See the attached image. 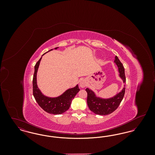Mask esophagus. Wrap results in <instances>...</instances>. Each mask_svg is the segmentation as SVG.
<instances>
[{
	"mask_svg": "<svg viewBox=\"0 0 155 155\" xmlns=\"http://www.w3.org/2000/svg\"><path fill=\"white\" fill-rule=\"evenodd\" d=\"M79 85H80V87L81 88H85V87L87 86V82H86V81H85V80L82 79V80H81L80 82Z\"/></svg>",
	"mask_w": 155,
	"mask_h": 155,
	"instance_id": "34e87169",
	"label": "esophagus"
}]
</instances>
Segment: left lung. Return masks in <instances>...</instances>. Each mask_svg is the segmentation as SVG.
Segmentation results:
<instances>
[{
    "instance_id": "8db88e82",
    "label": "left lung",
    "mask_w": 155,
    "mask_h": 155,
    "mask_svg": "<svg viewBox=\"0 0 155 155\" xmlns=\"http://www.w3.org/2000/svg\"><path fill=\"white\" fill-rule=\"evenodd\" d=\"M114 63L118 67V75L124 83V88L120 92L111 97L102 98L96 96L95 93L91 89H85L88 94L87 104L89 108L96 114L105 116L113 113L117 109L124 96L126 83L124 68L117 56H115Z\"/></svg>"
}]
</instances>
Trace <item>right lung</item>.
I'll return each mask as SVG.
<instances>
[{
	"instance_id": "1",
	"label": "right lung",
	"mask_w": 155,
	"mask_h": 155,
	"mask_svg": "<svg viewBox=\"0 0 155 155\" xmlns=\"http://www.w3.org/2000/svg\"><path fill=\"white\" fill-rule=\"evenodd\" d=\"M58 48V47L55 48L54 49H57ZM52 50L51 49L45 53H45ZM42 57L35 66V71L32 81L33 95L39 106L45 111L53 114H61L69 109L72 100L80 91V89L78 85H77L73 88L67 89L61 95L57 97H49L44 95L37 85V72Z\"/></svg>"
}]
</instances>
